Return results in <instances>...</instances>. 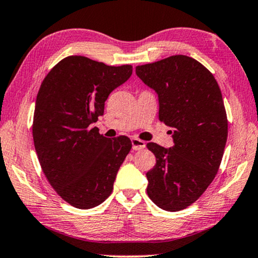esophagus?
Returning a JSON list of instances; mask_svg holds the SVG:
<instances>
[{
    "mask_svg": "<svg viewBox=\"0 0 258 258\" xmlns=\"http://www.w3.org/2000/svg\"><path fill=\"white\" fill-rule=\"evenodd\" d=\"M132 144L134 150H142L145 148V142L138 140V138H132Z\"/></svg>",
    "mask_w": 258,
    "mask_h": 258,
    "instance_id": "obj_1",
    "label": "esophagus"
}]
</instances>
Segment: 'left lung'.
<instances>
[{
  "label": "left lung",
  "instance_id": "obj_1",
  "mask_svg": "<svg viewBox=\"0 0 258 258\" xmlns=\"http://www.w3.org/2000/svg\"><path fill=\"white\" fill-rule=\"evenodd\" d=\"M158 95L159 120L172 128L173 147H147L156 165L147 173L148 196L164 211L177 212L200 198L218 172L228 121L215 78L204 65L177 54L136 67Z\"/></svg>",
  "mask_w": 258,
  "mask_h": 258
}]
</instances>
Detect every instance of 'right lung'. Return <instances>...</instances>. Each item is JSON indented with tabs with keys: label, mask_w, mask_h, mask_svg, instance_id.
Returning a JSON list of instances; mask_svg holds the SVG:
<instances>
[{
	"label": "right lung",
	"mask_w": 258,
	"mask_h": 258,
	"mask_svg": "<svg viewBox=\"0 0 258 258\" xmlns=\"http://www.w3.org/2000/svg\"><path fill=\"white\" fill-rule=\"evenodd\" d=\"M132 73V65L108 66L70 55L40 85L32 124L37 156L55 192L80 210L98 206L110 196L132 149L128 137L110 140L91 126L103 115L110 93Z\"/></svg>",
	"instance_id": "right-lung-1"
}]
</instances>
